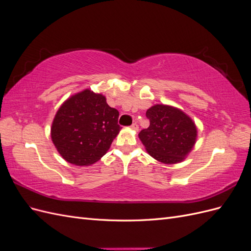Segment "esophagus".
I'll use <instances>...</instances> for the list:
<instances>
[{"instance_id":"1","label":"esophagus","mask_w":251,"mask_h":251,"mask_svg":"<svg viewBox=\"0 0 251 251\" xmlns=\"http://www.w3.org/2000/svg\"><path fill=\"white\" fill-rule=\"evenodd\" d=\"M131 128L133 131H135V132H137L138 131V128H139V126H138V125L136 124V123H134L132 126H131Z\"/></svg>"}]
</instances>
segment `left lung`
<instances>
[{
	"instance_id": "left-lung-1",
	"label": "left lung",
	"mask_w": 251,
	"mask_h": 251,
	"mask_svg": "<svg viewBox=\"0 0 251 251\" xmlns=\"http://www.w3.org/2000/svg\"><path fill=\"white\" fill-rule=\"evenodd\" d=\"M150 126L139 133L148 153L159 162L176 164L191 153L197 140L193 119L178 108L155 104L147 111Z\"/></svg>"
}]
</instances>
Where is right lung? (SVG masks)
<instances>
[{"label": "right lung", "mask_w": 251, "mask_h": 251, "mask_svg": "<svg viewBox=\"0 0 251 251\" xmlns=\"http://www.w3.org/2000/svg\"><path fill=\"white\" fill-rule=\"evenodd\" d=\"M118 116L102 94L86 89L60 105L51 126L52 142L66 161L91 165L107 153L118 135Z\"/></svg>", "instance_id": "obj_1"}]
</instances>
